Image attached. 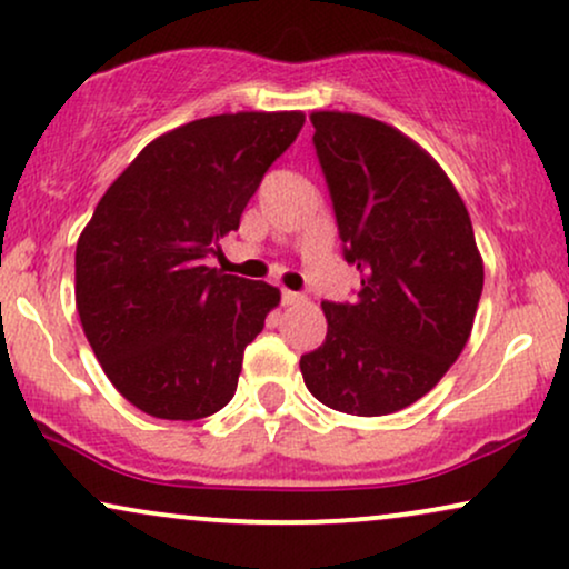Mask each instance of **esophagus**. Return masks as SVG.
Masks as SVG:
<instances>
[{"label":"esophagus","mask_w":569,"mask_h":569,"mask_svg":"<svg viewBox=\"0 0 569 569\" xmlns=\"http://www.w3.org/2000/svg\"><path fill=\"white\" fill-rule=\"evenodd\" d=\"M305 302V297L302 293H297V291H289V289H283V305H302Z\"/></svg>","instance_id":"34e87169"}]
</instances>
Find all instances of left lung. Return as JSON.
<instances>
[{
    "label": "left lung",
    "mask_w": 569,
    "mask_h": 569,
    "mask_svg": "<svg viewBox=\"0 0 569 569\" xmlns=\"http://www.w3.org/2000/svg\"><path fill=\"white\" fill-rule=\"evenodd\" d=\"M310 121L360 291L352 305H320L326 341L299 368L323 406L387 416L435 389L467 347L482 254L461 196L419 142L360 113Z\"/></svg>",
    "instance_id": "8db88e82"
}]
</instances>
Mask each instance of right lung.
Returning a JSON list of instances; mask_svg holds the SVG:
<instances>
[{"mask_svg":"<svg viewBox=\"0 0 569 569\" xmlns=\"http://www.w3.org/2000/svg\"><path fill=\"white\" fill-rule=\"evenodd\" d=\"M302 111H238L156 137L111 182L77 243V310L111 385L142 413L193 421L232 400L246 345L280 291L207 264Z\"/></svg>","mask_w":569,"mask_h":569,"instance_id":"add662e5","label":"right lung"}]
</instances>
